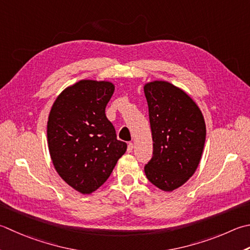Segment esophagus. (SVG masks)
Masks as SVG:
<instances>
[{"mask_svg":"<svg viewBox=\"0 0 250 250\" xmlns=\"http://www.w3.org/2000/svg\"><path fill=\"white\" fill-rule=\"evenodd\" d=\"M133 143H128V148H126V151H128V153H132V150H133Z\"/></svg>","mask_w":250,"mask_h":250,"instance_id":"obj_1","label":"esophagus"}]
</instances>
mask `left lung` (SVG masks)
<instances>
[{
  "label": "left lung",
  "mask_w": 250,
  "mask_h": 250,
  "mask_svg": "<svg viewBox=\"0 0 250 250\" xmlns=\"http://www.w3.org/2000/svg\"><path fill=\"white\" fill-rule=\"evenodd\" d=\"M144 93L153 136V157L145 166V174L155 187L171 192L196 171L206 125L195 102L171 83H147Z\"/></svg>",
  "instance_id": "left-lung-1"
}]
</instances>
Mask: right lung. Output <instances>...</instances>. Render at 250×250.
I'll list each match as a JSON object with an SVG mask.
<instances>
[{
    "label": "right lung",
    "mask_w": 250,
    "mask_h": 250,
    "mask_svg": "<svg viewBox=\"0 0 250 250\" xmlns=\"http://www.w3.org/2000/svg\"><path fill=\"white\" fill-rule=\"evenodd\" d=\"M114 91L110 82L81 80L62 92L48 116L47 143L54 167L82 194L104 184L126 150L105 114Z\"/></svg>",
    "instance_id": "1"
}]
</instances>
